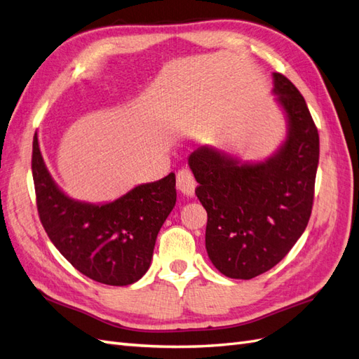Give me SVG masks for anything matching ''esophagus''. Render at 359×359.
Returning a JSON list of instances; mask_svg holds the SVG:
<instances>
[{"instance_id": "34e87169", "label": "esophagus", "mask_w": 359, "mask_h": 359, "mask_svg": "<svg viewBox=\"0 0 359 359\" xmlns=\"http://www.w3.org/2000/svg\"><path fill=\"white\" fill-rule=\"evenodd\" d=\"M176 183H177L179 191H182L183 194H187V196L194 194L197 182H196L194 176H192V172L188 168H182V170L177 171Z\"/></svg>"}]
</instances>
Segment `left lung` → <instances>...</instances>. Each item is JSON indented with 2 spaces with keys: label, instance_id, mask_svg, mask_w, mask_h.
Listing matches in <instances>:
<instances>
[{
  "label": "left lung",
  "instance_id": "1",
  "mask_svg": "<svg viewBox=\"0 0 359 359\" xmlns=\"http://www.w3.org/2000/svg\"><path fill=\"white\" fill-rule=\"evenodd\" d=\"M274 92L290 123L287 142L262 163L201 147L189 156L196 194L208 212L206 250L215 269L252 279L279 264L305 232L314 205L318 130L299 89L274 72Z\"/></svg>",
  "mask_w": 359,
  "mask_h": 359
}]
</instances>
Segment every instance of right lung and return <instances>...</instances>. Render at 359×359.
Masks as SVG:
<instances>
[{
    "label": "right lung",
    "mask_w": 359,
    "mask_h": 359,
    "mask_svg": "<svg viewBox=\"0 0 359 359\" xmlns=\"http://www.w3.org/2000/svg\"><path fill=\"white\" fill-rule=\"evenodd\" d=\"M32 172L39 219L51 243L89 279L123 287L150 267L156 238L176 205V176L133 188L107 205L71 200L56 187L33 137Z\"/></svg>",
    "instance_id": "obj_1"
}]
</instances>
